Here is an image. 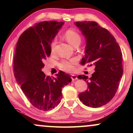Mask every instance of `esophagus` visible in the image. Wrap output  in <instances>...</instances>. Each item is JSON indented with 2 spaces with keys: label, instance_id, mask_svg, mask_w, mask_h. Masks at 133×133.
Instances as JSON below:
<instances>
[{
  "label": "esophagus",
  "instance_id": "esophagus-1",
  "mask_svg": "<svg viewBox=\"0 0 133 133\" xmlns=\"http://www.w3.org/2000/svg\"><path fill=\"white\" fill-rule=\"evenodd\" d=\"M71 77L72 80V81H76V80H77V76H76L75 75H71Z\"/></svg>",
  "mask_w": 133,
  "mask_h": 133
}]
</instances>
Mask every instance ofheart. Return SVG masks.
<instances>
[{
	"label": "heart",
	"instance_id": "heart-1",
	"mask_svg": "<svg viewBox=\"0 0 133 133\" xmlns=\"http://www.w3.org/2000/svg\"><path fill=\"white\" fill-rule=\"evenodd\" d=\"M64 37L67 41L73 46L79 45L81 42V36L77 30L74 29H68L65 30L64 33ZM56 45H57V39L54 38L52 41L50 47L52 52H54L56 50ZM77 61L76 58H72L69 59H63L59 63L58 66L62 71L71 72L74 69V65Z\"/></svg>",
	"mask_w": 133,
	"mask_h": 133
}]
</instances>
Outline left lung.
I'll use <instances>...</instances> for the list:
<instances>
[{
	"label": "left lung",
	"mask_w": 133,
	"mask_h": 133,
	"mask_svg": "<svg viewBox=\"0 0 133 133\" xmlns=\"http://www.w3.org/2000/svg\"><path fill=\"white\" fill-rule=\"evenodd\" d=\"M86 38V54L81 65L94 66L91 77L79 75L88 83V89L79 94L84 104L98 108L106 104L115 95L123 76V54L114 36L94 21L76 22Z\"/></svg>",
	"instance_id": "obj_1"
}]
</instances>
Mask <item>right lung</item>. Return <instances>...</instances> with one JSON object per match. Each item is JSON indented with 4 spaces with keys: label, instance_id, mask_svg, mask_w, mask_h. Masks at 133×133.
<instances>
[{
    "label": "right lung",
    "instance_id": "obj_1",
    "mask_svg": "<svg viewBox=\"0 0 133 133\" xmlns=\"http://www.w3.org/2000/svg\"><path fill=\"white\" fill-rule=\"evenodd\" d=\"M63 24L54 21L36 23L21 35L16 44L15 78L29 101L39 110L49 111L57 106L62 97V88L72 81L62 71L56 77L42 71L44 61L51 55L52 40Z\"/></svg>",
    "mask_w": 133,
    "mask_h": 133
}]
</instances>
